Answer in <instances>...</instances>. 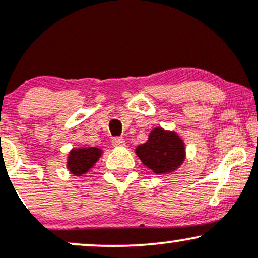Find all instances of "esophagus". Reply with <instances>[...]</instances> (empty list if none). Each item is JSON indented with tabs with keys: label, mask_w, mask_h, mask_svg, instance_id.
I'll list each match as a JSON object with an SVG mask.
<instances>
[{
	"label": "esophagus",
	"mask_w": 258,
	"mask_h": 258,
	"mask_svg": "<svg viewBox=\"0 0 258 258\" xmlns=\"http://www.w3.org/2000/svg\"><path fill=\"white\" fill-rule=\"evenodd\" d=\"M112 146L114 147H123L125 146V139L122 137L112 138Z\"/></svg>",
	"instance_id": "1"
}]
</instances>
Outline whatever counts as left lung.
<instances>
[{
  "mask_svg": "<svg viewBox=\"0 0 258 258\" xmlns=\"http://www.w3.org/2000/svg\"><path fill=\"white\" fill-rule=\"evenodd\" d=\"M136 154L154 173L167 174L183 164L185 147L176 132L156 127L149 133L146 143L136 148Z\"/></svg>",
  "mask_w": 258,
  "mask_h": 258,
  "instance_id": "obj_1",
  "label": "left lung"
}]
</instances>
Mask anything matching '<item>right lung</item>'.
Listing matches in <instances>:
<instances>
[{"label":"right lung","mask_w":258,"mask_h":258,"mask_svg":"<svg viewBox=\"0 0 258 258\" xmlns=\"http://www.w3.org/2000/svg\"><path fill=\"white\" fill-rule=\"evenodd\" d=\"M102 153V149L96 147L72 149L68 155V170L75 176H82V174L87 173L90 168L93 167V165L98 161Z\"/></svg>","instance_id":"obj_1"}]
</instances>
